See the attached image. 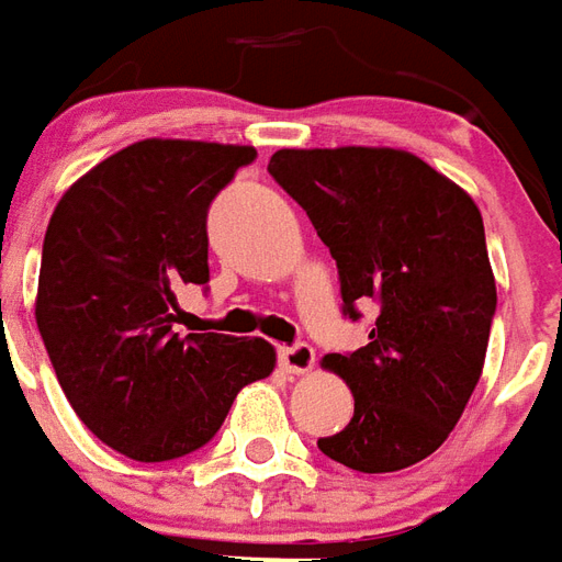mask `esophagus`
Listing matches in <instances>:
<instances>
[{"mask_svg": "<svg viewBox=\"0 0 562 562\" xmlns=\"http://www.w3.org/2000/svg\"><path fill=\"white\" fill-rule=\"evenodd\" d=\"M278 363L284 366L288 372H293V375H305V372H312L314 369V348L312 345H305V341L290 345V348H281V351H278Z\"/></svg>", "mask_w": 562, "mask_h": 562, "instance_id": "esophagus-1", "label": "esophagus"}]
</instances>
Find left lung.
Instances as JSON below:
<instances>
[{"instance_id": "1", "label": "left lung", "mask_w": 562, "mask_h": 562, "mask_svg": "<svg viewBox=\"0 0 562 562\" xmlns=\"http://www.w3.org/2000/svg\"><path fill=\"white\" fill-rule=\"evenodd\" d=\"M269 175L300 202L341 281V308L375 302L369 345L326 353L353 393L317 448L357 472H400L448 439L479 384L496 312L484 221L463 187L393 147H284Z\"/></svg>"}]
</instances>
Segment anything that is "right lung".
Instances as JSON below:
<instances>
[{
    "mask_svg": "<svg viewBox=\"0 0 562 562\" xmlns=\"http://www.w3.org/2000/svg\"><path fill=\"white\" fill-rule=\"evenodd\" d=\"M257 150L145 138L63 193L42 248L35 324L75 415L138 463L214 439L236 393L272 375L266 338L178 336V293L209 284L211 199Z\"/></svg>",
    "mask_w": 562,
    "mask_h": 562,
    "instance_id": "add662e5",
    "label": "right lung"
}]
</instances>
